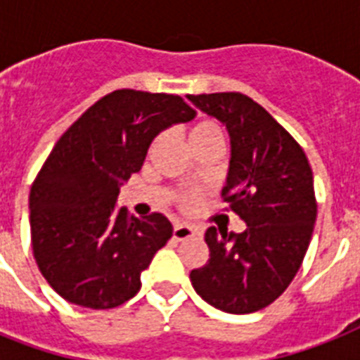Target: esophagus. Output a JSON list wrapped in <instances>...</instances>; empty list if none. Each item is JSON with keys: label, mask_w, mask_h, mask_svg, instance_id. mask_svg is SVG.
Segmentation results:
<instances>
[{"label": "esophagus", "mask_w": 360, "mask_h": 360, "mask_svg": "<svg viewBox=\"0 0 360 360\" xmlns=\"http://www.w3.org/2000/svg\"><path fill=\"white\" fill-rule=\"evenodd\" d=\"M200 236V231L196 228H192L188 224H175L174 226V239L175 240H186L192 237Z\"/></svg>", "instance_id": "34e87169"}]
</instances>
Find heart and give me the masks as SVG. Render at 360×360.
Returning <instances> with one entry per match:
<instances>
[{
	"label": "heart",
	"mask_w": 360,
	"mask_h": 360,
	"mask_svg": "<svg viewBox=\"0 0 360 360\" xmlns=\"http://www.w3.org/2000/svg\"><path fill=\"white\" fill-rule=\"evenodd\" d=\"M188 140H191V146H202V143H207V141L222 140V130L214 121H200L191 129L188 132ZM181 202L185 207H192L196 203V196L194 194H185L181 198Z\"/></svg>",
	"instance_id": "b5f03b06"
}]
</instances>
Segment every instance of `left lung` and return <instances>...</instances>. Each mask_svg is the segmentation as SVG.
<instances>
[{"mask_svg":"<svg viewBox=\"0 0 360 360\" xmlns=\"http://www.w3.org/2000/svg\"><path fill=\"white\" fill-rule=\"evenodd\" d=\"M198 110L224 124L230 168L222 198L246 222L243 233L211 226L209 262L191 273L203 301L228 314L269 307L301 267L316 224L312 168L301 146L240 93L188 95Z\"/></svg>","mask_w":360,"mask_h":360,"instance_id":"obj_1","label":"left lung"}]
</instances>
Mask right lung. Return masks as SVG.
Masks as SVG:
<instances>
[{"label":"right lung","mask_w":360,"mask_h":360,"mask_svg":"<svg viewBox=\"0 0 360 360\" xmlns=\"http://www.w3.org/2000/svg\"><path fill=\"white\" fill-rule=\"evenodd\" d=\"M196 112L177 95L117 89L53 146L30 192L31 245L42 276L65 301L93 310L140 291V274L174 233L164 214L129 217L117 196L162 130Z\"/></svg>","instance_id":"right-lung-1"}]
</instances>
